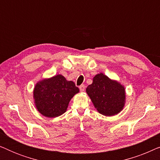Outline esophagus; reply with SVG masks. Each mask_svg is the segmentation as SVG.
<instances>
[{
  "instance_id": "obj_1",
  "label": "esophagus",
  "mask_w": 160,
  "mask_h": 160,
  "mask_svg": "<svg viewBox=\"0 0 160 160\" xmlns=\"http://www.w3.org/2000/svg\"><path fill=\"white\" fill-rule=\"evenodd\" d=\"M79 89L81 92H84V89H85V86L84 84H82L81 86H79Z\"/></svg>"
}]
</instances>
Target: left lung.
<instances>
[{"instance_id": "1", "label": "left lung", "mask_w": 160, "mask_h": 160, "mask_svg": "<svg viewBox=\"0 0 160 160\" xmlns=\"http://www.w3.org/2000/svg\"><path fill=\"white\" fill-rule=\"evenodd\" d=\"M86 91L95 108L102 115L113 116L123 109L125 102L124 87L103 73L97 74Z\"/></svg>"}]
</instances>
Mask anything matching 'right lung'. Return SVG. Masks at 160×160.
I'll list each match as a JSON object with an SVG mask.
<instances>
[{
  "label": "right lung",
  "instance_id": "1",
  "mask_svg": "<svg viewBox=\"0 0 160 160\" xmlns=\"http://www.w3.org/2000/svg\"><path fill=\"white\" fill-rule=\"evenodd\" d=\"M78 92L73 82L57 75L37 83L33 91L35 104L45 117H59L66 111L70 100Z\"/></svg>",
  "mask_w": 160,
  "mask_h": 160
}]
</instances>
